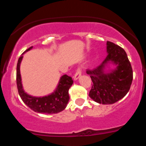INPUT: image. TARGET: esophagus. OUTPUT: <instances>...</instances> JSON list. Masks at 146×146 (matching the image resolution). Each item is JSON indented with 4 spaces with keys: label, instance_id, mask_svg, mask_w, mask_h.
<instances>
[{
    "label": "esophagus",
    "instance_id": "34e87169",
    "mask_svg": "<svg viewBox=\"0 0 146 146\" xmlns=\"http://www.w3.org/2000/svg\"><path fill=\"white\" fill-rule=\"evenodd\" d=\"M81 74H82V69H81L80 67H78V68L77 69V70H76L75 74H74V80L78 79V78L81 76Z\"/></svg>",
    "mask_w": 146,
    "mask_h": 146
}]
</instances>
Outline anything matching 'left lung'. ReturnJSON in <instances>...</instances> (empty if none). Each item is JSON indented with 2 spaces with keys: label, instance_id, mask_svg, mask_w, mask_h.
<instances>
[{
  "label": "left lung",
  "instance_id": "left-lung-1",
  "mask_svg": "<svg viewBox=\"0 0 146 146\" xmlns=\"http://www.w3.org/2000/svg\"><path fill=\"white\" fill-rule=\"evenodd\" d=\"M108 55L105 60L97 67L88 69L87 74L91 78V91L89 96L102 104H111L124 97L129 91L133 72L125 50L114 43L107 42ZM111 61L117 65L116 70L105 74L104 72L105 64Z\"/></svg>",
  "mask_w": 146,
  "mask_h": 146
}]
</instances>
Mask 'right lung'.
Wrapping results in <instances>:
<instances>
[{"label":"right lung","instance_id":"1","mask_svg":"<svg viewBox=\"0 0 146 146\" xmlns=\"http://www.w3.org/2000/svg\"><path fill=\"white\" fill-rule=\"evenodd\" d=\"M32 47H33L27 49L25 52L30 50ZM23 57V55H21L19 58L17 65V86L18 93L23 102L32 110L36 113L54 114L64 110L69 100V89L73 84V80L72 77L66 74L62 76L58 88L55 92L50 95L44 97H34L30 96L23 91L22 86L20 66Z\"/></svg>","mask_w":146,"mask_h":146}]
</instances>
